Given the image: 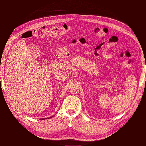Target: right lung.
Returning a JSON list of instances; mask_svg holds the SVG:
<instances>
[{"mask_svg":"<svg viewBox=\"0 0 146 146\" xmlns=\"http://www.w3.org/2000/svg\"><path fill=\"white\" fill-rule=\"evenodd\" d=\"M52 117H48L47 119H49V118H51ZM46 119H47V118H46Z\"/></svg>","mask_w":146,"mask_h":146,"instance_id":"add662e5","label":"right lung"}]
</instances>
